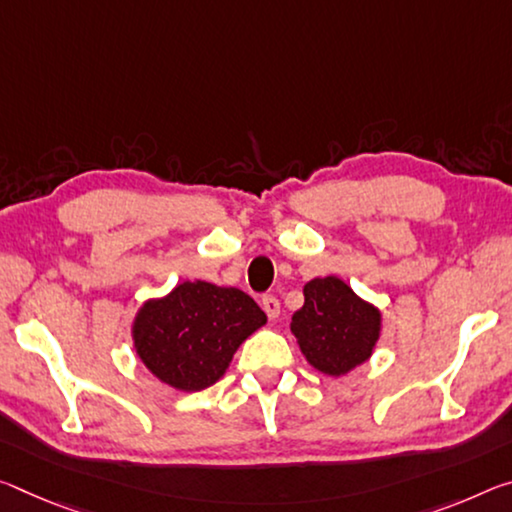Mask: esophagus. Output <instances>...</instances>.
Masks as SVG:
<instances>
[{
  "instance_id": "1",
  "label": "esophagus",
  "mask_w": 512,
  "mask_h": 512,
  "mask_svg": "<svg viewBox=\"0 0 512 512\" xmlns=\"http://www.w3.org/2000/svg\"><path fill=\"white\" fill-rule=\"evenodd\" d=\"M262 310L269 314L271 321H275L280 316V300L275 296H262Z\"/></svg>"
}]
</instances>
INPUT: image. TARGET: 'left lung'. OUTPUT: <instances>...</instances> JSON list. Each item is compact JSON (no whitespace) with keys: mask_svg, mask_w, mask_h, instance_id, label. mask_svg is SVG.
<instances>
[{"mask_svg":"<svg viewBox=\"0 0 512 512\" xmlns=\"http://www.w3.org/2000/svg\"><path fill=\"white\" fill-rule=\"evenodd\" d=\"M305 305L291 316V332L305 360L328 376L360 367L380 337V312L344 280L328 275L303 287Z\"/></svg>","mask_w":512,"mask_h":512,"instance_id":"1","label":"left lung"}]
</instances>
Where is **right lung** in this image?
I'll return each mask as SVG.
<instances>
[{
	"instance_id": "1",
	"label": "right lung",
	"mask_w": 512,
	"mask_h": 512,
	"mask_svg": "<svg viewBox=\"0 0 512 512\" xmlns=\"http://www.w3.org/2000/svg\"><path fill=\"white\" fill-rule=\"evenodd\" d=\"M266 323L248 294L212 282H182L145 300L132 326L139 360L161 383L200 392L223 378L237 348Z\"/></svg>"
}]
</instances>
